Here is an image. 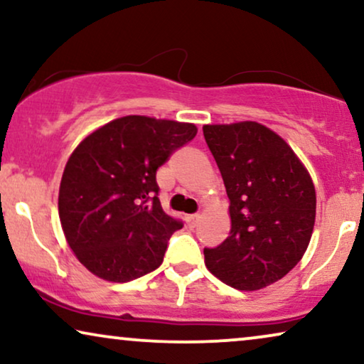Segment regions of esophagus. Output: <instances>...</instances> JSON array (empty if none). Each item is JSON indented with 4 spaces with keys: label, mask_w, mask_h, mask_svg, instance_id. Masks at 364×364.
Instances as JSON below:
<instances>
[{
    "label": "esophagus",
    "mask_w": 364,
    "mask_h": 364,
    "mask_svg": "<svg viewBox=\"0 0 364 364\" xmlns=\"http://www.w3.org/2000/svg\"><path fill=\"white\" fill-rule=\"evenodd\" d=\"M198 220H200V215H198V213H193V215H187L186 217V222H187V227L188 228H196Z\"/></svg>",
    "instance_id": "obj_1"
}]
</instances>
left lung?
Instances as JSON below:
<instances>
[{
  "instance_id": "obj_1",
  "label": "left lung",
  "mask_w": 364,
  "mask_h": 364,
  "mask_svg": "<svg viewBox=\"0 0 364 364\" xmlns=\"http://www.w3.org/2000/svg\"><path fill=\"white\" fill-rule=\"evenodd\" d=\"M230 200V235L203 248L205 265L237 290L285 277L310 243L316 193L310 173L280 136L258 122L203 126Z\"/></svg>"
}]
</instances>
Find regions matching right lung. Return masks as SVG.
Returning <instances> with one entry per match:
<instances>
[{
    "instance_id": "add662e5",
    "label": "right lung",
    "mask_w": 364,
    "mask_h": 364,
    "mask_svg": "<svg viewBox=\"0 0 364 364\" xmlns=\"http://www.w3.org/2000/svg\"><path fill=\"white\" fill-rule=\"evenodd\" d=\"M196 134L193 124L126 116L76 147L58 205L69 247L89 272L124 283L161 267L183 223L162 210L156 172Z\"/></svg>"
}]
</instances>
